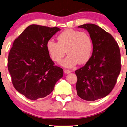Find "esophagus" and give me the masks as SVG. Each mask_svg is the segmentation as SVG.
Returning a JSON list of instances; mask_svg holds the SVG:
<instances>
[{
  "label": "esophagus",
  "mask_w": 127,
  "mask_h": 127,
  "mask_svg": "<svg viewBox=\"0 0 127 127\" xmlns=\"http://www.w3.org/2000/svg\"><path fill=\"white\" fill-rule=\"evenodd\" d=\"M72 72V70H67V69H65V70H64V73H65V74H67V73H70Z\"/></svg>",
  "instance_id": "1"
}]
</instances>
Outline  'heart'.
I'll use <instances>...</instances> for the list:
<instances>
[{
    "instance_id": "1",
    "label": "heart",
    "mask_w": 127,
    "mask_h": 127,
    "mask_svg": "<svg viewBox=\"0 0 127 127\" xmlns=\"http://www.w3.org/2000/svg\"><path fill=\"white\" fill-rule=\"evenodd\" d=\"M58 43L49 40L47 48L51 58L59 62L65 55L66 58L61 62L65 67H72L77 63H86L91 57L93 51V43L91 38L85 32L68 29L61 33L57 37Z\"/></svg>"
}]
</instances>
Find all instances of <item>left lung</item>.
<instances>
[{
  "label": "left lung",
  "instance_id": "obj_1",
  "mask_svg": "<svg viewBox=\"0 0 127 127\" xmlns=\"http://www.w3.org/2000/svg\"><path fill=\"white\" fill-rule=\"evenodd\" d=\"M89 33L93 42L91 57L83 67L75 71L77 95L94 101L106 96L113 89L121 70L120 51L110 33L93 24L80 25Z\"/></svg>",
  "mask_w": 127,
  "mask_h": 127
}]
</instances>
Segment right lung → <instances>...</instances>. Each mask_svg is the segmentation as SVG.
<instances>
[{
	"mask_svg": "<svg viewBox=\"0 0 127 127\" xmlns=\"http://www.w3.org/2000/svg\"><path fill=\"white\" fill-rule=\"evenodd\" d=\"M57 27L31 25L15 39L8 57V70L14 87L30 100L44 98L53 91L64 70L54 65L47 43Z\"/></svg>",
	"mask_w": 127,
	"mask_h": 127,
	"instance_id": "obj_1",
	"label": "right lung"
}]
</instances>
